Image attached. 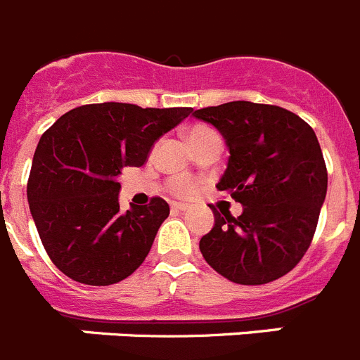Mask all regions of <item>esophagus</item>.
I'll use <instances>...</instances> for the list:
<instances>
[{
  "mask_svg": "<svg viewBox=\"0 0 360 360\" xmlns=\"http://www.w3.org/2000/svg\"><path fill=\"white\" fill-rule=\"evenodd\" d=\"M171 207L176 211H187L189 210V204H184V202H173V204H171Z\"/></svg>",
  "mask_w": 360,
  "mask_h": 360,
  "instance_id": "obj_1",
  "label": "esophagus"
}]
</instances>
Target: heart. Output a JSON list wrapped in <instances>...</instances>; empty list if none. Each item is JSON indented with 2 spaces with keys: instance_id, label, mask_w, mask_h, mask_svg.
<instances>
[{
  "instance_id": "b5f03b06",
  "label": "heart",
  "mask_w": 360,
  "mask_h": 360,
  "mask_svg": "<svg viewBox=\"0 0 360 360\" xmlns=\"http://www.w3.org/2000/svg\"><path fill=\"white\" fill-rule=\"evenodd\" d=\"M211 134H214V131H211L210 127L196 125V127H193L191 131L187 133V140H189V143H191L193 147L200 142V140H204L205 136H211ZM171 191L178 196H191L196 193V186L191 182H187V180H182V178H176V180H173V184H171Z\"/></svg>"
}]
</instances>
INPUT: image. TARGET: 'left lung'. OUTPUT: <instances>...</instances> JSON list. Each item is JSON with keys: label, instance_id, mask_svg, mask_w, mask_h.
<instances>
[{"label": "left lung", "instance_id": "obj_1", "mask_svg": "<svg viewBox=\"0 0 360 360\" xmlns=\"http://www.w3.org/2000/svg\"><path fill=\"white\" fill-rule=\"evenodd\" d=\"M193 116L226 140L229 160L217 189L242 204L200 238L205 262L227 281L268 284L300 262L317 229L328 173L315 131L288 109L253 101L205 107Z\"/></svg>", "mask_w": 360, "mask_h": 360}]
</instances>
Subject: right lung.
<instances>
[{
	"label": "right lung",
	"mask_w": 360,
	"mask_h": 360,
	"mask_svg": "<svg viewBox=\"0 0 360 360\" xmlns=\"http://www.w3.org/2000/svg\"><path fill=\"white\" fill-rule=\"evenodd\" d=\"M191 110L91 103L43 133L27 198L43 248L61 273L82 284L110 285L140 268L169 205L156 196L122 213L118 176L124 167H142L155 143Z\"/></svg>",
	"instance_id": "add662e5"
}]
</instances>
